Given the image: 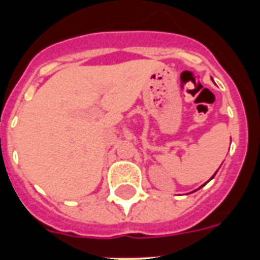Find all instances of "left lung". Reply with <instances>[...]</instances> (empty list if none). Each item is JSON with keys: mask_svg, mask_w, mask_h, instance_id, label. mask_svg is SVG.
<instances>
[{"mask_svg": "<svg viewBox=\"0 0 260 260\" xmlns=\"http://www.w3.org/2000/svg\"><path fill=\"white\" fill-rule=\"evenodd\" d=\"M217 171H219V170H217ZM217 171H216V172H217ZM216 172H215V174H214V175H212V176H211V177H210V180H212V179H214V177H215V175H216ZM210 180H209V181H210ZM209 181H208V182H209ZM208 182H205V183H204V185H201V186H200V187H199V188H201V187H203V186H205V185H206V183H208ZM199 188H198V190H199ZM195 191H196V190H193V191H191V192H190V193H192V192H195Z\"/></svg>", "mask_w": 260, "mask_h": 260, "instance_id": "left-lung-1", "label": "left lung"}]
</instances>
